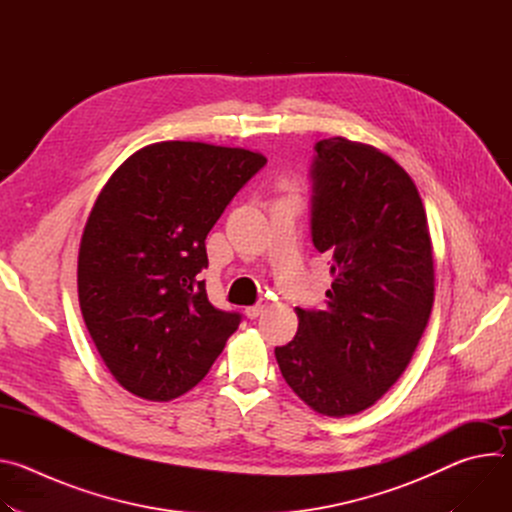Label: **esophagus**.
<instances>
[{
    "mask_svg": "<svg viewBox=\"0 0 512 512\" xmlns=\"http://www.w3.org/2000/svg\"><path fill=\"white\" fill-rule=\"evenodd\" d=\"M267 306H269V302L265 300V298H261L255 306H249V308H245V314H247V318H257V316H261L265 310H267Z\"/></svg>",
    "mask_w": 512,
    "mask_h": 512,
    "instance_id": "34e87169",
    "label": "esophagus"
}]
</instances>
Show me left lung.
Listing matches in <instances>:
<instances>
[{
  "label": "left lung",
  "instance_id": "1",
  "mask_svg": "<svg viewBox=\"0 0 512 512\" xmlns=\"http://www.w3.org/2000/svg\"><path fill=\"white\" fill-rule=\"evenodd\" d=\"M312 241L326 253L324 310L296 308L298 334L275 348L285 383L314 411L375 405L403 375L433 306L427 216L409 174L373 145H314Z\"/></svg>",
  "mask_w": 512,
  "mask_h": 512
}]
</instances>
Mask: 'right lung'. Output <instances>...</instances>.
<instances>
[{"label":"right lung","mask_w":512,"mask_h":512,"mask_svg":"<svg viewBox=\"0 0 512 512\" xmlns=\"http://www.w3.org/2000/svg\"><path fill=\"white\" fill-rule=\"evenodd\" d=\"M267 164L261 154L162 141L101 190L79 249V304L107 369L129 393L170 401L196 387L239 328L208 302L206 235Z\"/></svg>","instance_id":"obj_1"}]
</instances>
